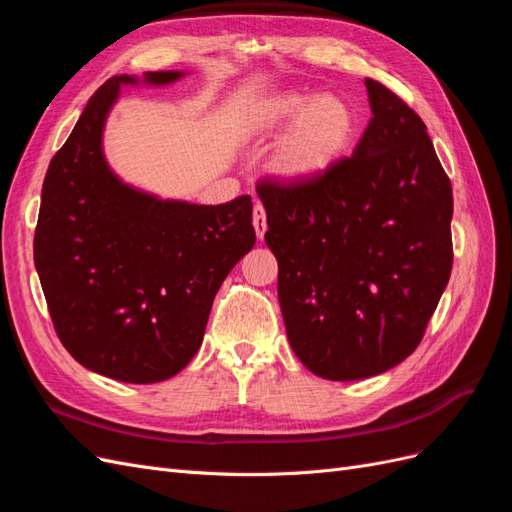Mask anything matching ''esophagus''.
Listing matches in <instances>:
<instances>
[{
	"instance_id": "esophagus-1",
	"label": "esophagus",
	"mask_w": 512,
	"mask_h": 512,
	"mask_svg": "<svg viewBox=\"0 0 512 512\" xmlns=\"http://www.w3.org/2000/svg\"><path fill=\"white\" fill-rule=\"evenodd\" d=\"M254 228H256V235L258 239L265 237L267 232V213H265V207H262V203H254Z\"/></svg>"
}]
</instances>
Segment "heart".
<instances>
[{
	"mask_svg": "<svg viewBox=\"0 0 512 512\" xmlns=\"http://www.w3.org/2000/svg\"><path fill=\"white\" fill-rule=\"evenodd\" d=\"M275 156V168L286 177H312L329 168L354 132L352 108L335 96L284 94L258 108L256 130L288 128Z\"/></svg>",
	"mask_w": 512,
	"mask_h": 512,
	"instance_id": "obj_1",
	"label": "heart"
}]
</instances>
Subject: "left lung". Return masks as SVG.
I'll list each match as a JSON object with an SVG mask.
<instances>
[{
	"mask_svg": "<svg viewBox=\"0 0 512 512\" xmlns=\"http://www.w3.org/2000/svg\"><path fill=\"white\" fill-rule=\"evenodd\" d=\"M365 87L374 117L352 156L256 183L288 342L342 382L416 350L453 269V188L425 123L380 81Z\"/></svg>",
	"mask_w": 512,
	"mask_h": 512,
	"instance_id": "left-lung-1",
	"label": "left lung"
}]
</instances>
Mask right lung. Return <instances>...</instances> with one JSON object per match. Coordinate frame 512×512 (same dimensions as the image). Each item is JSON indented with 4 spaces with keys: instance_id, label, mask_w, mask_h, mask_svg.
Listing matches in <instances>:
<instances>
[{
    "instance_id": "1",
    "label": "right lung",
    "mask_w": 512,
    "mask_h": 512,
    "mask_svg": "<svg viewBox=\"0 0 512 512\" xmlns=\"http://www.w3.org/2000/svg\"><path fill=\"white\" fill-rule=\"evenodd\" d=\"M179 72H149L164 85ZM89 98L46 170L34 262L55 333L83 367L151 384L173 378L203 342L215 292L252 250V198L226 205L158 200L123 185L102 156L119 85Z\"/></svg>"
}]
</instances>
